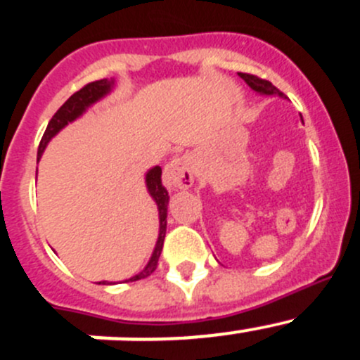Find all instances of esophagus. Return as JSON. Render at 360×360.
I'll list each match as a JSON object with an SVG mask.
<instances>
[{"instance_id":"esophagus-1","label":"esophagus","mask_w":360,"mask_h":360,"mask_svg":"<svg viewBox=\"0 0 360 360\" xmlns=\"http://www.w3.org/2000/svg\"><path fill=\"white\" fill-rule=\"evenodd\" d=\"M163 183L170 190H186L193 184V162L183 155L170 160L163 169Z\"/></svg>"}]
</instances>
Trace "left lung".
Segmentation results:
<instances>
[{"label":"left lung","instance_id":"left-lung-1","mask_svg":"<svg viewBox=\"0 0 360 360\" xmlns=\"http://www.w3.org/2000/svg\"><path fill=\"white\" fill-rule=\"evenodd\" d=\"M238 76H240L242 79H244L245 83L250 86V89L254 90V92H259V94H264V96H284V94L281 92V90L277 89L275 85H271L268 79H263V78H257V76L254 75H248V72H238Z\"/></svg>","mask_w":360,"mask_h":360}]
</instances>
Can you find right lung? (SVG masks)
Instances as JSON below:
<instances>
[{"instance_id":"obj_1","label":"right lung","mask_w":360,"mask_h":360,"mask_svg":"<svg viewBox=\"0 0 360 360\" xmlns=\"http://www.w3.org/2000/svg\"><path fill=\"white\" fill-rule=\"evenodd\" d=\"M112 85H115V79H97V82L86 83L83 89H79L78 92L72 94L71 97L63 104V106L57 110L56 115L52 116V120L49 122V127H46L45 134H43L41 141H39L38 146V160L41 158L43 151H45L46 144L50 143L56 134H59V130H63L68 123L75 122L78 116H82L83 112L86 111V108L92 106L94 103H97L99 99H103L104 96L111 92ZM146 186L148 191H150L151 198L157 202L158 207V217H160V233H158V240L157 245H155L153 254H151L150 261H148L146 268H144L141 274L134 275L132 278L125 282H134V281H141V278H146L157 270L158 266V257L162 254V248H163V238H165V231H167V205H169V193H167L165 186L162 184V169L160 167H153V169L148 170L146 174ZM99 284H112V282L103 281Z\"/></svg>"}]
</instances>
